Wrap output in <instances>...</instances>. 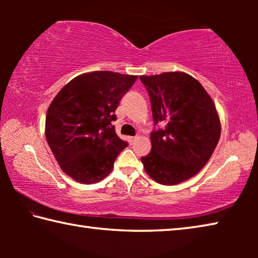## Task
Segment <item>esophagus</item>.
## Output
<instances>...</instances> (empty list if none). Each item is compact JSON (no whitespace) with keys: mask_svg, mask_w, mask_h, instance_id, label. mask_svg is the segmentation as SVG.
<instances>
[{"mask_svg":"<svg viewBox=\"0 0 258 258\" xmlns=\"http://www.w3.org/2000/svg\"><path fill=\"white\" fill-rule=\"evenodd\" d=\"M137 139H138V137H128V142H130V145H133V143L137 141Z\"/></svg>","mask_w":258,"mask_h":258,"instance_id":"1","label":"esophagus"}]
</instances>
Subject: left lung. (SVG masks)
I'll return each instance as SVG.
<instances>
[{"label":"left lung","mask_w":258,"mask_h":258,"mask_svg":"<svg viewBox=\"0 0 258 258\" xmlns=\"http://www.w3.org/2000/svg\"><path fill=\"white\" fill-rule=\"evenodd\" d=\"M149 93L155 125L151 151L141 161L152 180L175 185L189 180L211 158L221 135V121L203 85L182 72L140 76Z\"/></svg>","instance_id":"left-lung-1"}]
</instances>
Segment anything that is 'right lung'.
Segmentation results:
<instances>
[{
  "mask_svg": "<svg viewBox=\"0 0 258 258\" xmlns=\"http://www.w3.org/2000/svg\"><path fill=\"white\" fill-rule=\"evenodd\" d=\"M138 76L108 71L83 74L64 85L46 112L45 138L61 169L91 184L103 180L127 142L112 121Z\"/></svg>",
  "mask_w": 258,
  "mask_h": 258,
  "instance_id": "add662e5",
  "label": "right lung"
}]
</instances>
